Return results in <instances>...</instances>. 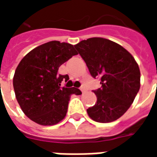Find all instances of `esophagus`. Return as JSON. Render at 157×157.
I'll return each mask as SVG.
<instances>
[{"mask_svg":"<svg viewBox=\"0 0 157 157\" xmlns=\"http://www.w3.org/2000/svg\"><path fill=\"white\" fill-rule=\"evenodd\" d=\"M80 89H81V91H82V92H85L86 87H85V86H84V85H82V86L80 87Z\"/></svg>","mask_w":157,"mask_h":157,"instance_id":"obj_1","label":"esophagus"}]
</instances>
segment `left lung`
Returning a JSON list of instances; mask_svg holds the SVG:
<instances>
[{
    "instance_id": "1",
    "label": "left lung",
    "mask_w": 157,
    "mask_h": 157,
    "mask_svg": "<svg viewBox=\"0 0 157 157\" xmlns=\"http://www.w3.org/2000/svg\"><path fill=\"white\" fill-rule=\"evenodd\" d=\"M75 48L102 85L93 91L97 102L86 109L89 117L99 123L115 121L129 109L140 90L138 64L121 45L103 38L82 40Z\"/></svg>"
}]
</instances>
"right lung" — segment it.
I'll return each mask as SVG.
<instances>
[{"instance_id":"obj_1","label":"right lung","mask_w":157,"mask_h":157,"mask_svg":"<svg viewBox=\"0 0 157 157\" xmlns=\"http://www.w3.org/2000/svg\"><path fill=\"white\" fill-rule=\"evenodd\" d=\"M77 55L68 43L50 41L38 46L22 58L16 69L13 87L22 112L41 125H54L65 118L70 98L81 95L77 88L61 86L68 75H59V67Z\"/></svg>"}]
</instances>
